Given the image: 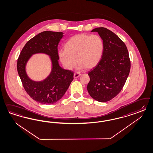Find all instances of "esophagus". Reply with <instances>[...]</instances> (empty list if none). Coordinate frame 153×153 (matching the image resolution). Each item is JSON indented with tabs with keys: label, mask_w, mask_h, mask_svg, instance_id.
Masks as SVG:
<instances>
[{
	"label": "esophagus",
	"mask_w": 153,
	"mask_h": 153,
	"mask_svg": "<svg viewBox=\"0 0 153 153\" xmlns=\"http://www.w3.org/2000/svg\"><path fill=\"white\" fill-rule=\"evenodd\" d=\"M81 75V74H80L79 73H75L74 74V78H78Z\"/></svg>",
	"instance_id": "34e87169"
}]
</instances>
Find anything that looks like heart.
Wrapping results in <instances>:
<instances>
[{
  "mask_svg": "<svg viewBox=\"0 0 153 153\" xmlns=\"http://www.w3.org/2000/svg\"><path fill=\"white\" fill-rule=\"evenodd\" d=\"M59 57L65 69L71 70L78 63V69H92L98 64L104 51V41L97 35H75L68 40ZM77 61H76V60Z\"/></svg>",
  "mask_w": 153,
  "mask_h": 153,
  "instance_id": "obj_1",
  "label": "heart"
}]
</instances>
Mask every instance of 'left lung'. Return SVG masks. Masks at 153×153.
I'll use <instances>...</instances> for the list:
<instances>
[{
    "instance_id": "left-lung-1",
    "label": "left lung",
    "mask_w": 153,
    "mask_h": 153,
    "mask_svg": "<svg viewBox=\"0 0 153 153\" xmlns=\"http://www.w3.org/2000/svg\"><path fill=\"white\" fill-rule=\"evenodd\" d=\"M96 31L104 41L102 58L88 72L90 80L87 85L89 95L95 100L104 102L114 98L123 88L131 69L128 49L118 36L105 27Z\"/></svg>"
}]
</instances>
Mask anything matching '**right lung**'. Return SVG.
Segmentation results:
<instances>
[{
  "mask_svg": "<svg viewBox=\"0 0 153 153\" xmlns=\"http://www.w3.org/2000/svg\"><path fill=\"white\" fill-rule=\"evenodd\" d=\"M63 33L45 31L30 39L25 45L17 59V69L25 91L31 99L40 104H54L62 98L74 79V73L59 66L58 45ZM44 53L51 56L53 62L51 73L42 82L30 79L25 71V66L30 56Z\"/></svg>",
  "mask_w": 153,
  "mask_h": 153,
  "instance_id": "1",
  "label": "right lung"
}]
</instances>
